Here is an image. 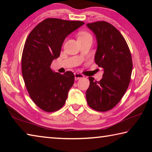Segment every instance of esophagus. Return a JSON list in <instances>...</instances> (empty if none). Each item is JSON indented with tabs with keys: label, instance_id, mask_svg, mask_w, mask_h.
I'll return each instance as SVG.
<instances>
[{
	"label": "esophagus",
	"instance_id": "1",
	"mask_svg": "<svg viewBox=\"0 0 152 152\" xmlns=\"http://www.w3.org/2000/svg\"><path fill=\"white\" fill-rule=\"evenodd\" d=\"M74 77H75V80H79V79H81V78H83L84 76L83 74H82L80 73H78V72H76L74 73Z\"/></svg>",
	"mask_w": 152,
	"mask_h": 152
}]
</instances>
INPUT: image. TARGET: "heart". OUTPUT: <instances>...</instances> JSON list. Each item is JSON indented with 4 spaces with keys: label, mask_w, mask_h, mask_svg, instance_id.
<instances>
[{
    "label": "heart",
    "mask_w": 152,
    "mask_h": 152,
    "mask_svg": "<svg viewBox=\"0 0 152 152\" xmlns=\"http://www.w3.org/2000/svg\"><path fill=\"white\" fill-rule=\"evenodd\" d=\"M86 37H91V35L86 32L79 33L78 39H83V38H86Z\"/></svg>",
    "instance_id": "obj_1"
}]
</instances>
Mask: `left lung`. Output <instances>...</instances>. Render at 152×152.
I'll return each instance as SVG.
<instances>
[{"label": "left lung", "instance_id": "left-lung-1", "mask_svg": "<svg viewBox=\"0 0 152 152\" xmlns=\"http://www.w3.org/2000/svg\"><path fill=\"white\" fill-rule=\"evenodd\" d=\"M86 25L97 39L95 63L104 70L100 81L88 77L86 101L92 109L105 112L116 106L127 91L133 69L132 58L125 38L113 25L103 20Z\"/></svg>", "mask_w": 152, "mask_h": 152}]
</instances>
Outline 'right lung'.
Here are the masks:
<instances>
[{
	"instance_id": "1",
	"label": "right lung",
	"mask_w": 152,
	"mask_h": 152,
	"mask_svg": "<svg viewBox=\"0 0 152 152\" xmlns=\"http://www.w3.org/2000/svg\"><path fill=\"white\" fill-rule=\"evenodd\" d=\"M84 24L80 20L48 18L39 23L27 38L21 58L23 78L31 99L45 112L60 109L74 84L72 72L61 74L53 72L50 66L60 56L65 38Z\"/></svg>"
}]
</instances>
